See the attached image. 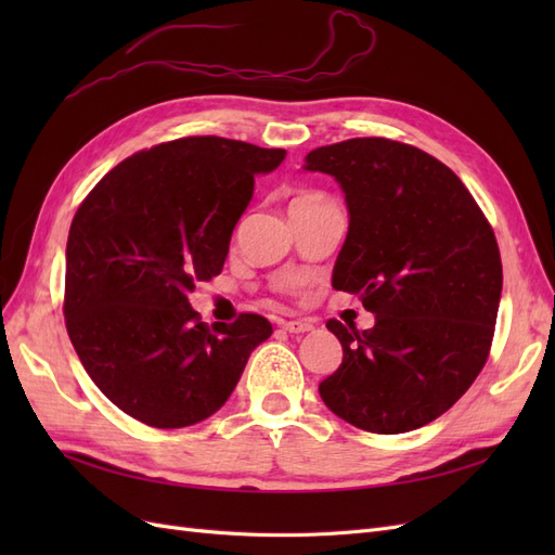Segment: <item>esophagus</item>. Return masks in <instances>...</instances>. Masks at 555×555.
Wrapping results in <instances>:
<instances>
[{"label":"esophagus","mask_w":555,"mask_h":555,"mask_svg":"<svg viewBox=\"0 0 555 555\" xmlns=\"http://www.w3.org/2000/svg\"><path fill=\"white\" fill-rule=\"evenodd\" d=\"M280 326L287 333H308V331H312V324H308V322H282Z\"/></svg>","instance_id":"34e87169"}]
</instances>
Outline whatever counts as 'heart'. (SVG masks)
<instances>
[{
    "mask_svg": "<svg viewBox=\"0 0 555 555\" xmlns=\"http://www.w3.org/2000/svg\"><path fill=\"white\" fill-rule=\"evenodd\" d=\"M310 198H317L314 194H300L298 198H294V201H310Z\"/></svg>",
    "mask_w": 555,
    "mask_h": 555,
    "instance_id": "heart-1",
    "label": "heart"
}]
</instances>
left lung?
<instances>
[{
  "label": "left lung",
  "mask_w": 555,
  "mask_h": 555,
  "mask_svg": "<svg viewBox=\"0 0 555 555\" xmlns=\"http://www.w3.org/2000/svg\"><path fill=\"white\" fill-rule=\"evenodd\" d=\"M304 169L338 180L349 210L333 289L375 314L367 331L326 324L343 363L319 396L361 430L422 428L489 359L502 294L495 233L461 178L408 143L349 139L312 150Z\"/></svg>",
  "instance_id": "obj_1"
}]
</instances>
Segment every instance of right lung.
<instances>
[{
    "mask_svg": "<svg viewBox=\"0 0 555 555\" xmlns=\"http://www.w3.org/2000/svg\"><path fill=\"white\" fill-rule=\"evenodd\" d=\"M287 150L188 137L127 157L82 201L66 241L64 319L92 382L153 428H184L220 410L255 347L261 314L204 324L196 282L222 273L255 176Z\"/></svg>",
    "mask_w": 555,
    "mask_h": 555,
    "instance_id": "right-lung-1",
    "label": "right lung"
}]
</instances>
